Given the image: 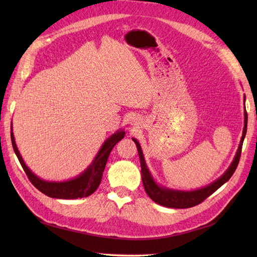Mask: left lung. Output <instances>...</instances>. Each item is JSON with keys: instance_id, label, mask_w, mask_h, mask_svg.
<instances>
[{"instance_id": "obj_1", "label": "left lung", "mask_w": 257, "mask_h": 257, "mask_svg": "<svg viewBox=\"0 0 257 257\" xmlns=\"http://www.w3.org/2000/svg\"><path fill=\"white\" fill-rule=\"evenodd\" d=\"M244 117L245 119H244L243 136H242L241 143H239V146H238L236 156L234 158L230 168H228L227 171L223 174L219 180H216L215 182H213L212 184L207 185L205 188H202L200 190L191 191V192H182V191H173L169 189H163V188H160L159 185H157L154 180H152L148 169H147L141 147L138 141L134 139L135 144L138 148L140 166H141V178H143L146 192L150 196V199L154 200L156 203L167 206V207H173V209H188V207H192L202 203V202H203L206 198H209L212 193H214L217 189L222 187V185L226 181H228L230 178L233 176V173L235 172L239 162V158H241L243 141L245 138V135H246V129H247V112L246 111L244 112Z\"/></svg>"}]
</instances>
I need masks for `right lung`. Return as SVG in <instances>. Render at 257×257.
<instances>
[{
  "label": "right lung",
  "instance_id": "1",
  "mask_svg": "<svg viewBox=\"0 0 257 257\" xmlns=\"http://www.w3.org/2000/svg\"><path fill=\"white\" fill-rule=\"evenodd\" d=\"M123 137L124 132H117L116 134L112 135L111 137L102 145L100 151L98 152L97 157L95 158V160L91 163L90 167L87 169L83 174H80L78 178L65 182H48L43 181L40 178H37L35 174H33L30 171V169L26 167L18 150V147L15 145L14 136L12 130H11V140H12L14 152L31 183L34 185L37 190H40L42 193H44L47 196H51V198L56 199H78L85 198V196H88L94 193L101 182L102 172L105 170L109 155H110L113 147Z\"/></svg>",
  "mask_w": 257,
  "mask_h": 257
}]
</instances>
